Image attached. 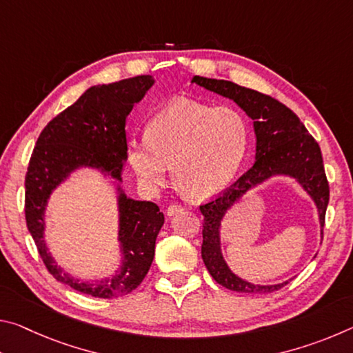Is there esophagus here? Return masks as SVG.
Returning <instances> with one entry per match:
<instances>
[{
	"label": "esophagus",
	"mask_w": 353,
	"mask_h": 353,
	"mask_svg": "<svg viewBox=\"0 0 353 353\" xmlns=\"http://www.w3.org/2000/svg\"><path fill=\"white\" fill-rule=\"evenodd\" d=\"M183 210V207L181 205V204H171V205H168V208H166V213L170 214H176L177 212H182Z\"/></svg>",
	"instance_id": "1"
}]
</instances>
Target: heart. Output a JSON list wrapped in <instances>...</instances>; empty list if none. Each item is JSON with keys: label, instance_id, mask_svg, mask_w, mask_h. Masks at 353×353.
<instances>
[{"label": "heart", "instance_id": "heart-1", "mask_svg": "<svg viewBox=\"0 0 353 353\" xmlns=\"http://www.w3.org/2000/svg\"><path fill=\"white\" fill-rule=\"evenodd\" d=\"M248 146V123L234 107L182 99L149 121L146 139L129 141L128 157L146 185H162L171 166L179 188L207 199L234 181Z\"/></svg>", "mask_w": 353, "mask_h": 353}]
</instances>
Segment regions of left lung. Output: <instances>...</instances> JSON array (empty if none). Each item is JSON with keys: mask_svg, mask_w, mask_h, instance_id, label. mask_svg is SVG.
Segmentation results:
<instances>
[{"mask_svg": "<svg viewBox=\"0 0 353 353\" xmlns=\"http://www.w3.org/2000/svg\"><path fill=\"white\" fill-rule=\"evenodd\" d=\"M191 82L225 98L234 99L254 119L256 135V154L252 168L244 172L235 183L212 196L199 205L204 214L202 223V260L210 276L224 288L236 292H260L268 294L288 283L260 286L236 277L227 268L219 249V225L224 213L243 193L274 174H290L303 185L319 210L324 235L325 212L330 188L322 163L321 148L294 112L270 94L238 85L230 81L208 79L194 76Z\"/></svg>", "mask_w": 353, "mask_h": 353, "instance_id": "1", "label": "left lung"}]
</instances>
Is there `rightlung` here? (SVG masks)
Masks as SVG:
<instances>
[{
  "instance_id": "right-lung-1",
  "label": "right lung",
  "mask_w": 353,
  "mask_h": 353,
  "mask_svg": "<svg viewBox=\"0 0 353 353\" xmlns=\"http://www.w3.org/2000/svg\"><path fill=\"white\" fill-rule=\"evenodd\" d=\"M152 83V76H135L88 88L73 105L46 124L29 160L25 179L28 229L51 276L83 294L101 299L126 296L143 282L154 260L155 238L163 225V213L154 202L119 196L123 268L113 279L90 283L68 276L46 252L43 241L46 201L51 190L77 166H97L121 179L119 174L128 157L126 118Z\"/></svg>"
}]
</instances>
